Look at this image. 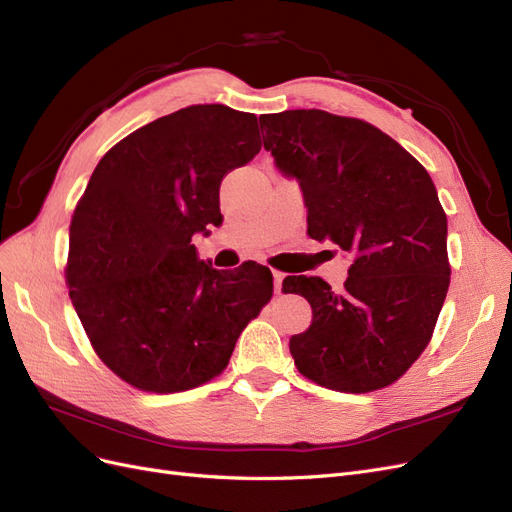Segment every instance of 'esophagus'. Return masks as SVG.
<instances>
[{"label":"esophagus","mask_w":512,"mask_h":512,"mask_svg":"<svg viewBox=\"0 0 512 512\" xmlns=\"http://www.w3.org/2000/svg\"><path fill=\"white\" fill-rule=\"evenodd\" d=\"M282 282H284V273L273 271V290H275V294L282 292Z\"/></svg>","instance_id":"34e87169"}]
</instances>
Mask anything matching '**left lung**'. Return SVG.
Masks as SVG:
<instances>
[{"mask_svg":"<svg viewBox=\"0 0 512 512\" xmlns=\"http://www.w3.org/2000/svg\"><path fill=\"white\" fill-rule=\"evenodd\" d=\"M260 128L275 168L303 192L307 235L352 258L342 292L316 275L284 280L312 305L309 329L290 337L294 365L333 391L382 389L427 348L451 282L436 185L361 119L301 108L260 115Z\"/></svg>","mask_w":512,"mask_h":512,"instance_id":"obj_1","label":"left lung"}]
</instances>
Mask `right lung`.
<instances>
[{
    "label": "right lung",
    "mask_w": 512,
    "mask_h": 512,
    "mask_svg": "<svg viewBox=\"0 0 512 512\" xmlns=\"http://www.w3.org/2000/svg\"><path fill=\"white\" fill-rule=\"evenodd\" d=\"M256 115L196 104L119 141L70 222L68 288L100 359L136 389L177 393L218 376L273 275L198 260L192 237L220 226V185L260 151Z\"/></svg>",
    "instance_id": "right-lung-1"
}]
</instances>
